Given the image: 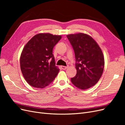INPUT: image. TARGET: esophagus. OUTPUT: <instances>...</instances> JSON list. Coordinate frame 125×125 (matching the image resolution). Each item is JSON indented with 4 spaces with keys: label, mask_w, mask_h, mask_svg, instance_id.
<instances>
[{
    "label": "esophagus",
    "mask_w": 125,
    "mask_h": 125,
    "mask_svg": "<svg viewBox=\"0 0 125 125\" xmlns=\"http://www.w3.org/2000/svg\"><path fill=\"white\" fill-rule=\"evenodd\" d=\"M61 68H62V69H63V70H65V69H66L67 68H68V67L67 66H61Z\"/></svg>",
    "instance_id": "1"
}]
</instances>
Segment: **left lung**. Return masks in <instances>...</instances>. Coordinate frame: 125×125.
Instances as JSON below:
<instances>
[{"instance_id": "left-lung-1", "label": "left lung", "mask_w": 125, "mask_h": 125, "mask_svg": "<svg viewBox=\"0 0 125 125\" xmlns=\"http://www.w3.org/2000/svg\"><path fill=\"white\" fill-rule=\"evenodd\" d=\"M67 37L74 52L77 74L71 78L73 84L88 89L99 81L104 67V58L99 45L91 36L79 33Z\"/></svg>"}]
</instances>
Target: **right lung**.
Instances as JSON below:
<instances>
[{"mask_svg":"<svg viewBox=\"0 0 125 125\" xmlns=\"http://www.w3.org/2000/svg\"><path fill=\"white\" fill-rule=\"evenodd\" d=\"M61 39L60 35L40 33L25 45L20 56V68L31 86L44 88L56 77L59 69L55 65L52 49Z\"/></svg>","mask_w":125,"mask_h":125,"instance_id":"add662e5","label":"right lung"}]
</instances>
